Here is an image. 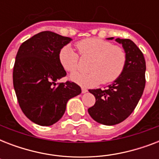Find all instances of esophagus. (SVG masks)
<instances>
[{
  "mask_svg": "<svg viewBox=\"0 0 159 159\" xmlns=\"http://www.w3.org/2000/svg\"><path fill=\"white\" fill-rule=\"evenodd\" d=\"M87 92V89H86V88H83V87H82V93H86V92Z\"/></svg>",
  "mask_w": 159,
  "mask_h": 159,
  "instance_id": "obj_1",
  "label": "esophagus"
}]
</instances>
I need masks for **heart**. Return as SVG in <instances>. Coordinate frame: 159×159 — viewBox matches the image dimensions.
<instances>
[{"label":"heart","mask_w":159,"mask_h":159,"mask_svg":"<svg viewBox=\"0 0 159 159\" xmlns=\"http://www.w3.org/2000/svg\"><path fill=\"white\" fill-rule=\"evenodd\" d=\"M80 57L91 58L88 73H74L71 79L83 87H93L102 82L108 84L115 82L123 72L126 64V53L122 47L115 45L102 39L89 38L76 44ZM62 67L68 72L78 68L79 56L69 45L63 46L58 53Z\"/></svg>","instance_id":"1"}]
</instances>
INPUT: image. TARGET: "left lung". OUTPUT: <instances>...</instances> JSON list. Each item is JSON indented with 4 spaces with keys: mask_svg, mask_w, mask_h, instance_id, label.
Returning <instances> with one entry per match:
<instances>
[{
    "mask_svg": "<svg viewBox=\"0 0 159 159\" xmlns=\"http://www.w3.org/2000/svg\"><path fill=\"white\" fill-rule=\"evenodd\" d=\"M116 40L122 44L127 57L122 74L106 89L89 90L96 102L88 109V113L94 120L106 125H114L128 118L138 105L146 82L143 53L129 39Z\"/></svg>",
    "mask_w": 159,
    "mask_h": 159,
    "instance_id": "8db88e82",
    "label": "left lung"
}]
</instances>
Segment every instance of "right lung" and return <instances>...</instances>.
<instances>
[{"instance_id":"add662e5","label":"right lung","mask_w":159,"mask_h":159,"mask_svg":"<svg viewBox=\"0 0 159 159\" xmlns=\"http://www.w3.org/2000/svg\"><path fill=\"white\" fill-rule=\"evenodd\" d=\"M72 39L43 31L20 45L13 69V85L20 107L34 123L49 126L58 121L67 101L82 92L72 81H56L66 76L58 60L60 49Z\"/></svg>"}]
</instances>
